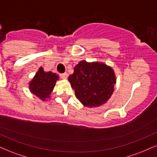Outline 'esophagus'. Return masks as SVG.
Masks as SVG:
<instances>
[{"mask_svg": "<svg viewBox=\"0 0 157 157\" xmlns=\"http://www.w3.org/2000/svg\"><path fill=\"white\" fill-rule=\"evenodd\" d=\"M60 76L62 79H63V80H66V79H67V77H68V74L66 72H65L63 74H60Z\"/></svg>", "mask_w": 157, "mask_h": 157, "instance_id": "1", "label": "esophagus"}]
</instances>
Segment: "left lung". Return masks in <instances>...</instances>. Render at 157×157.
I'll use <instances>...</instances> for the list:
<instances>
[{"mask_svg":"<svg viewBox=\"0 0 157 157\" xmlns=\"http://www.w3.org/2000/svg\"><path fill=\"white\" fill-rule=\"evenodd\" d=\"M116 76L113 68L100 62L81 60L68 81L75 96L84 106L95 108L107 102L114 91Z\"/></svg>","mask_w":157,"mask_h":157,"instance_id":"left-lung-1","label":"left lung"}]
</instances>
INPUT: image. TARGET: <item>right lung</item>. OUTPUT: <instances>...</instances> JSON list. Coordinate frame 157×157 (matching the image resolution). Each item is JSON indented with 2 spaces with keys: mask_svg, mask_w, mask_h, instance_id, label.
Instances as JSON below:
<instances>
[{
  "mask_svg": "<svg viewBox=\"0 0 157 157\" xmlns=\"http://www.w3.org/2000/svg\"><path fill=\"white\" fill-rule=\"evenodd\" d=\"M59 80V76L52 71L46 72L44 68L40 67L32 80L29 82V89L32 94H35L42 101H46L51 98L56 82Z\"/></svg>",
  "mask_w": 157,
  "mask_h": 157,
  "instance_id": "add662e5",
  "label": "right lung"
}]
</instances>
